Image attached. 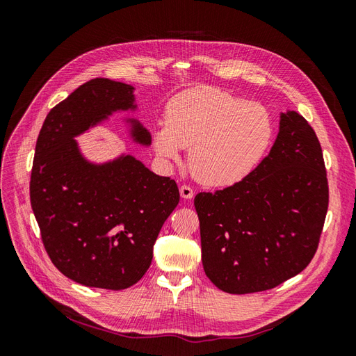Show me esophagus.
I'll return each mask as SVG.
<instances>
[{
  "instance_id": "34e87169",
  "label": "esophagus",
  "mask_w": 356,
  "mask_h": 356,
  "mask_svg": "<svg viewBox=\"0 0 356 356\" xmlns=\"http://www.w3.org/2000/svg\"><path fill=\"white\" fill-rule=\"evenodd\" d=\"M179 193H181L182 199H191L193 196H195V191H193V188L188 186H181Z\"/></svg>"
}]
</instances>
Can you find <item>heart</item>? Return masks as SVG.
Segmentation results:
<instances>
[{
  "label": "heart",
  "instance_id": "obj_1",
  "mask_svg": "<svg viewBox=\"0 0 356 356\" xmlns=\"http://www.w3.org/2000/svg\"><path fill=\"white\" fill-rule=\"evenodd\" d=\"M273 120L264 105L215 88H196L172 98L153 145L163 160H178L190 147L188 166L200 182L222 187L242 181L266 154Z\"/></svg>",
  "mask_w": 356,
  "mask_h": 356
}]
</instances>
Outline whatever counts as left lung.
I'll list each match as a JSON object with an SVG mask.
<instances>
[{
    "label": "left lung",
    "mask_w": 356,
    "mask_h": 356,
    "mask_svg": "<svg viewBox=\"0 0 356 356\" xmlns=\"http://www.w3.org/2000/svg\"><path fill=\"white\" fill-rule=\"evenodd\" d=\"M195 208L204 273L224 293H258L298 275L316 252L328 209L315 131L298 113H281L261 163L230 187L199 193Z\"/></svg>",
    "instance_id": "obj_1"
}]
</instances>
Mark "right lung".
Masks as SVG:
<instances>
[{"instance_id":"obj_1","label":"right lung","mask_w":356,"mask_h":356,"mask_svg":"<svg viewBox=\"0 0 356 356\" xmlns=\"http://www.w3.org/2000/svg\"><path fill=\"white\" fill-rule=\"evenodd\" d=\"M135 88L93 79L47 114L31 172V207L51 263L84 286L124 289L153 260L161 225L179 202L178 186L131 154L95 163L75 138L114 113L136 111ZM135 144L152 135L136 118H124Z\"/></svg>"}]
</instances>
